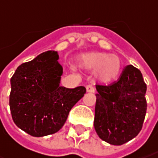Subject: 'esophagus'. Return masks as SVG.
<instances>
[{
	"label": "esophagus",
	"mask_w": 158,
	"mask_h": 158,
	"mask_svg": "<svg viewBox=\"0 0 158 158\" xmlns=\"http://www.w3.org/2000/svg\"><path fill=\"white\" fill-rule=\"evenodd\" d=\"M86 91L87 92H94V87L93 86L92 84H88V85H86Z\"/></svg>",
	"instance_id": "1"
}]
</instances>
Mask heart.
I'll return each instance as SVG.
<instances>
[{
  "label": "heart",
  "mask_w": 158,
  "mask_h": 158,
  "mask_svg": "<svg viewBox=\"0 0 158 158\" xmlns=\"http://www.w3.org/2000/svg\"><path fill=\"white\" fill-rule=\"evenodd\" d=\"M79 68L94 71V76L102 83H110L119 76L122 63L118 56L103 52H90L79 56Z\"/></svg>",
  "instance_id": "obj_1"
}]
</instances>
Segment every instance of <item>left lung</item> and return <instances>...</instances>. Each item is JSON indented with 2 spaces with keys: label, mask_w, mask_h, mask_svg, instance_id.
I'll return each mask as SVG.
<instances>
[{
  "label": "left lung",
  "mask_w": 158,
  "mask_h": 158,
  "mask_svg": "<svg viewBox=\"0 0 158 158\" xmlns=\"http://www.w3.org/2000/svg\"><path fill=\"white\" fill-rule=\"evenodd\" d=\"M94 129L111 145H122L141 132L147 110L142 74L133 65L124 68L117 81L96 85Z\"/></svg>",
  "instance_id": "1"
}]
</instances>
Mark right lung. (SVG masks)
Masks as SVG:
<instances>
[{"label": "right lung", "instance_id": "1", "mask_svg": "<svg viewBox=\"0 0 158 158\" xmlns=\"http://www.w3.org/2000/svg\"><path fill=\"white\" fill-rule=\"evenodd\" d=\"M56 51H47L17 67L10 79V108L14 123L41 137L56 133L72 108L86 94L84 86H59L63 68Z\"/></svg>", "mask_w": 158, "mask_h": 158}]
</instances>
